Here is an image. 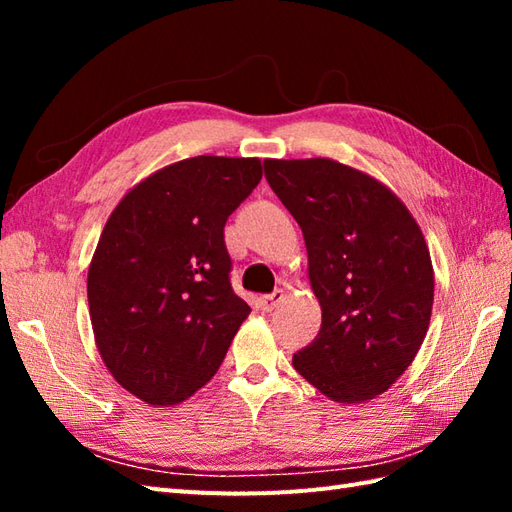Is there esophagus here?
<instances>
[{
  "mask_svg": "<svg viewBox=\"0 0 512 512\" xmlns=\"http://www.w3.org/2000/svg\"><path fill=\"white\" fill-rule=\"evenodd\" d=\"M284 290H275L273 295H264L262 299H259V306H262V310H266V312H270V310H275L281 301H284Z\"/></svg>",
  "mask_w": 512,
  "mask_h": 512,
  "instance_id": "esophagus-1",
  "label": "esophagus"
}]
</instances>
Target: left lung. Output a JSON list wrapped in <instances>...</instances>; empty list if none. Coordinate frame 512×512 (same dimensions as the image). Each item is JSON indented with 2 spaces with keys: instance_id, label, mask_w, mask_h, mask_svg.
Listing matches in <instances>:
<instances>
[{
  "instance_id": "left-lung-1",
  "label": "left lung",
  "mask_w": 512,
  "mask_h": 512,
  "mask_svg": "<svg viewBox=\"0 0 512 512\" xmlns=\"http://www.w3.org/2000/svg\"><path fill=\"white\" fill-rule=\"evenodd\" d=\"M295 217L321 330L292 356L334 402H367L396 383L427 336L433 266L418 222L387 184L332 158L264 160Z\"/></svg>"
}]
</instances>
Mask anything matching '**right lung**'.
Wrapping results in <instances>:
<instances>
[{
    "label": "right lung",
    "instance_id": "right-lung-1",
    "mask_svg": "<svg viewBox=\"0 0 512 512\" xmlns=\"http://www.w3.org/2000/svg\"><path fill=\"white\" fill-rule=\"evenodd\" d=\"M259 180V158H187L140 180L105 222L88 270L94 341L147 405L209 383L250 314L228 281L224 224Z\"/></svg>",
    "mask_w": 512,
    "mask_h": 512
}]
</instances>
